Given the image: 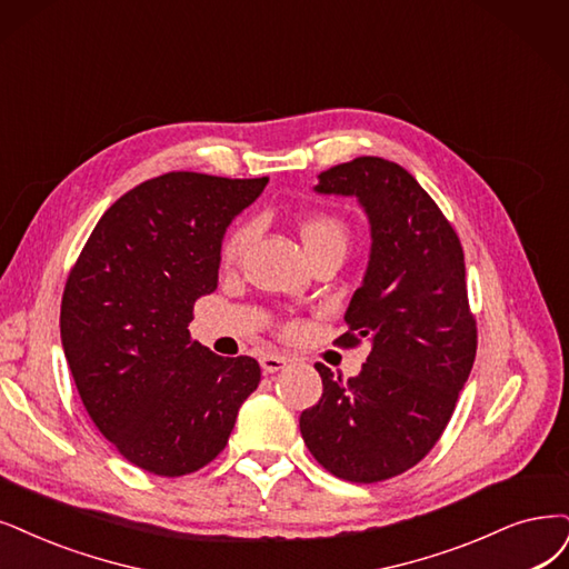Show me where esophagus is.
<instances>
[{"instance_id": "obj_1", "label": "esophagus", "mask_w": 569, "mask_h": 569, "mask_svg": "<svg viewBox=\"0 0 569 569\" xmlns=\"http://www.w3.org/2000/svg\"><path fill=\"white\" fill-rule=\"evenodd\" d=\"M260 366L267 375H271V372L283 370L288 366V359H286V356H279V353H264L260 359Z\"/></svg>"}]
</instances>
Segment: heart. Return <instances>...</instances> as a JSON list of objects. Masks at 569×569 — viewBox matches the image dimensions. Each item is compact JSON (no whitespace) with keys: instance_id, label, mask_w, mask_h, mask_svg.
<instances>
[{"instance_id":"heart-1","label":"heart","mask_w":569,"mask_h":569,"mask_svg":"<svg viewBox=\"0 0 569 569\" xmlns=\"http://www.w3.org/2000/svg\"><path fill=\"white\" fill-rule=\"evenodd\" d=\"M300 237L305 241V248L309 250V248L326 243V241H342L345 243L347 241V229H345L342 220L335 218V216H311L309 220L302 222ZM248 239H250L248 227L231 229L227 239L222 241V248H220L222 262H234L243 252Z\"/></svg>"}]
</instances>
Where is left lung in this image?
I'll return each instance as SVG.
<instances>
[{
  "label": "left lung",
  "instance_id": "8db88e82",
  "mask_svg": "<svg viewBox=\"0 0 569 569\" xmlns=\"http://www.w3.org/2000/svg\"><path fill=\"white\" fill-rule=\"evenodd\" d=\"M319 194L356 197L370 220V260L338 345L366 338L363 370L342 380L317 363L323 396L300 415L319 465L351 482L412 469L446 431L476 359V319L457 231L403 166L359 157L332 166Z\"/></svg>",
  "mask_w": 569,
  "mask_h": 569
}]
</instances>
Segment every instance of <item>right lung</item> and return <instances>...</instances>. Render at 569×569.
<instances>
[{"instance_id":"right-lung-1","label":"right lung","mask_w":569,"mask_h":569,"mask_svg":"<svg viewBox=\"0 0 569 569\" xmlns=\"http://www.w3.org/2000/svg\"><path fill=\"white\" fill-rule=\"evenodd\" d=\"M267 182L189 171L144 180L104 210L70 271L60 340L81 403L144 471L176 478L213 461L260 385L256 359H224L187 326L218 288L229 222Z\"/></svg>"}]
</instances>
